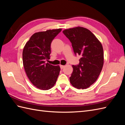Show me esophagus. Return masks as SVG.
Returning <instances> with one entry per match:
<instances>
[{
    "label": "esophagus",
    "mask_w": 125,
    "mask_h": 125,
    "mask_svg": "<svg viewBox=\"0 0 125 125\" xmlns=\"http://www.w3.org/2000/svg\"><path fill=\"white\" fill-rule=\"evenodd\" d=\"M60 68H61V69H62L63 68H64V67H65V66H64V65H60Z\"/></svg>",
    "instance_id": "obj_1"
}]
</instances>
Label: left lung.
I'll return each instance as SVG.
<instances>
[{"instance_id": "8db88e82", "label": "left lung", "mask_w": 125, "mask_h": 125, "mask_svg": "<svg viewBox=\"0 0 125 125\" xmlns=\"http://www.w3.org/2000/svg\"><path fill=\"white\" fill-rule=\"evenodd\" d=\"M62 32L71 43L75 55L81 56L79 65H73L71 84L79 89L88 88L96 81L103 66L102 44L90 30L80 26Z\"/></svg>"}]
</instances>
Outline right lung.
I'll return each instance as SVG.
<instances>
[{"label": "right lung", "instance_id": "obj_1", "mask_svg": "<svg viewBox=\"0 0 125 125\" xmlns=\"http://www.w3.org/2000/svg\"><path fill=\"white\" fill-rule=\"evenodd\" d=\"M62 29L49 30L33 34L26 42L22 52V59L26 75L36 88L47 90L54 86L59 75V66L48 62L52 41Z\"/></svg>", "mask_w": 125, "mask_h": 125}]
</instances>
